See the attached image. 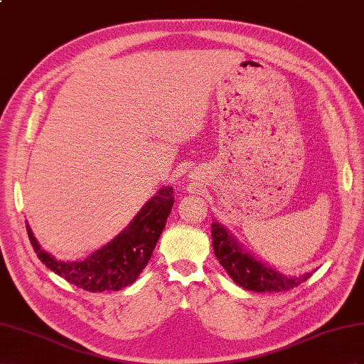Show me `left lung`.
<instances>
[{
    "label": "left lung",
    "instance_id": "8db88e82",
    "mask_svg": "<svg viewBox=\"0 0 364 364\" xmlns=\"http://www.w3.org/2000/svg\"><path fill=\"white\" fill-rule=\"evenodd\" d=\"M212 246L213 254L218 258L220 264L234 282L246 291L254 292H279L289 291L306 282L315 272L303 275H284L277 269L259 262L254 254L241 246L240 241L230 232L212 220Z\"/></svg>",
    "mask_w": 364,
    "mask_h": 364
}]
</instances>
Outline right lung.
Returning a JSON list of instances; mask_svg holds the SVG:
<instances>
[{"instance_id":"add662e5","label":"right lung","mask_w":364,"mask_h":364,"mask_svg":"<svg viewBox=\"0 0 364 364\" xmlns=\"http://www.w3.org/2000/svg\"><path fill=\"white\" fill-rule=\"evenodd\" d=\"M173 206V189L164 186L149 200L124 230L78 262H63L48 254L26 223L32 247L50 271L89 292L119 291L143 272Z\"/></svg>"}]
</instances>
